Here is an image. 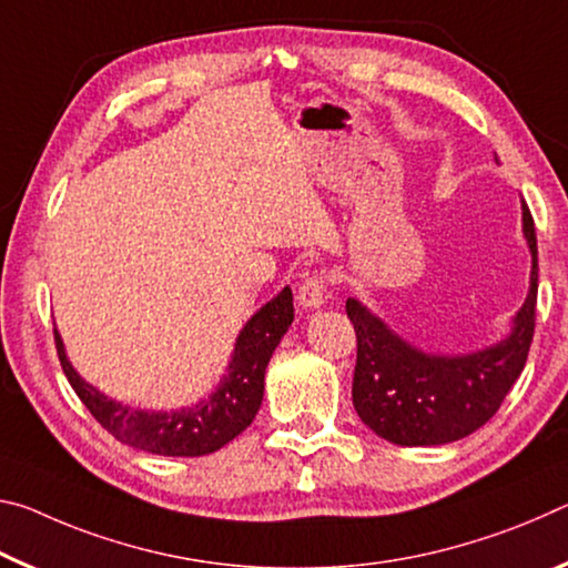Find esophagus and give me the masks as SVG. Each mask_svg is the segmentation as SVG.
Returning a JSON list of instances; mask_svg holds the SVG:
<instances>
[{"label": "esophagus", "mask_w": 568, "mask_h": 568, "mask_svg": "<svg viewBox=\"0 0 568 568\" xmlns=\"http://www.w3.org/2000/svg\"><path fill=\"white\" fill-rule=\"evenodd\" d=\"M329 286H332V276L329 274H310L302 282L300 292H296V300H300V306L302 310H320V306L327 302L329 296Z\"/></svg>", "instance_id": "esophagus-1"}]
</instances>
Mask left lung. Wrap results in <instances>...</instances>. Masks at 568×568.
<instances>
[{"label": "left lung", "mask_w": 568, "mask_h": 568, "mask_svg": "<svg viewBox=\"0 0 568 568\" xmlns=\"http://www.w3.org/2000/svg\"><path fill=\"white\" fill-rule=\"evenodd\" d=\"M520 211L531 284L510 332L496 345L466 355H433L405 342L359 300H347V317L357 332L352 403L379 438L423 448L466 438L498 413L524 372L536 327L538 248L531 211L526 203Z\"/></svg>", "instance_id": "8db88e82"}]
</instances>
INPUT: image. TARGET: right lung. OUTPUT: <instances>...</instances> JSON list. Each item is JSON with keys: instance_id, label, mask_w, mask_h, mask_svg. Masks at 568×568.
Returning <instances> with one entry per match:
<instances>
[{"instance_id": "right-lung-1", "label": "right lung", "mask_w": 568, "mask_h": 568, "mask_svg": "<svg viewBox=\"0 0 568 568\" xmlns=\"http://www.w3.org/2000/svg\"><path fill=\"white\" fill-rule=\"evenodd\" d=\"M292 320V290L284 286L239 332L234 355L216 389L196 405L181 407V410H141V407L110 399L78 375L58 329H54V345H58L60 365L72 389L113 438L145 453L199 458V455L221 450L254 420L264 399L266 365Z\"/></svg>"}]
</instances>
